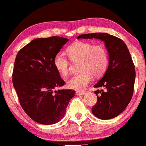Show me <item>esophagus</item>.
I'll return each instance as SVG.
<instances>
[{
	"label": "esophagus",
	"instance_id": "obj_1",
	"mask_svg": "<svg viewBox=\"0 0 146 146\" xmlns=\"http://www.w3.org/2000/svg\"><path fill=\"white\" fill-rule=\"evenodd\" d=\"M85 92H81V91H77L76 92L77 96H83V95H85Z\"/></svg>",
	"mask_w": 146,
	"mask_h": 146
}]
</instances>
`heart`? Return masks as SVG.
<instances>
[{
  "instance_id": "heart-1",
  "label": "heart",
  "mask_w": 146,
  "mask_h": 146,
  "mask_svg": "<svg viewBox=\"0 0 146 146\" xmlns=\"http://www.w3.org/2000/svg\"><path fill=\"white\" fill-rule=\"evenodd\" d=\"M66 51L72 61H80L81 72L68 81V86L70 89L77 91L84 90L94 76L100 77L107 70L109 65V53L104 44H93L86 41H76L68 46ZM53 64L60 74L63 76L68 74L70 62L64 54L61 52L56 54Z\"/></svg>"
}]
</instances>
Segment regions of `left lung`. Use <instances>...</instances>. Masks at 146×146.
Wrapping results in <instances>:
<instances>
[{"label": "left lung", "instance_id": "left-lung-1", "mask_svg": "<svg viewBox=\"0 0 146 146\" xmlns=\"http://www.w3.org/2000/svg\"><path fill=\"white\" fill-rule=\"evenodd\" d=\"M98 39L103 41L109 53V66L104 76L94 87L98 101L92 113L101 119H109L122 113L133 97L135 80L134 63L126 44L121 39L106 33L83 34L77 39Z\"/></svg>", "mask_w": 146, "mask_h": 146}]
</instances>
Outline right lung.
<instances>
[{
  "label": "right lung",
  "mask_w": 146,
  "mask_h": 146,
  "mask_svg": "<svg viewBox=\"0 0 146 146\" xmlns=\"http://www.w3.org/2000/svg\"><path fill=\"white\" fill-rule=\"evenodd\" d=\"M68 39L53 36L32 40L18 52L12 82L25 113L39 124L57 123L64 117L73 90L54 91L64 85L53 59Z\"/></svg>",
  "instance_id": "right-lung-1"
}]
</instances>
